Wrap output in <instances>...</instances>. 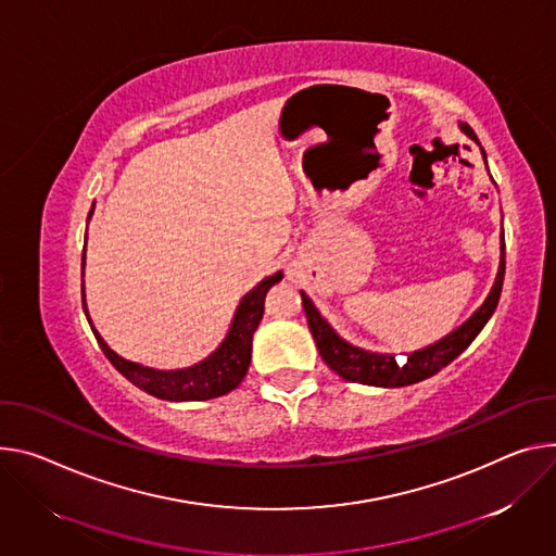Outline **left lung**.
<instances>
[{
	"label": "left lung",
	"mask_w": 556,
	"mask_h": 556,
	"mask_svg": "<svg viewBox=\"0 0 556 556\" xmlns=\"http://www.w3.org/2000/svg\"><path fill=\"white\" fill-rule=\"evenodd\" d=\"M459 128L472 141H477V146L481 148L475 130L466 122H459ZM481 155L485 160L483 148H481ZM485 166H488V162H485ZM498 241H501L498 270H496L494 283H492L488 296L483 299V304L459 328H454L443 339H439L426 348L408 352L406 359H396L394 355H386V352H370L359 345L348 343L321 317V313L313 304V299L304 290H301V304H304L308 328L315 337L321 359L328 364L330 370H334L345 381L377 386V388H401V386H410V383H417V381H424V379L437 375L450 362L457 359L462 352L477 339V334L483 330V326L490 321V317L496 311L501 288H503V275H506V239H503V230H501Z\"/></svg>",
	"instance_id": "left-lung-1"
}]
</instances>
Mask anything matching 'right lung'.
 <instances>
[{"label": "right lung", "mask_w": 556, "mask_h": 556, "mask_svg": "<svg viewBox=\"0 0 556 556\" xmlns=\"http://www.w3.org/2000/svg\"><path fill=\"white\" fill-rule=\"evenodd\" d=\"M94 204L88 213V219L92 217ZM86 266V248L81 255V268ZM283 279V273H275L266 279H262L250 292H245L239 301V306L235 311V317L230 321V328L224 337V341L211 352V355L188 368H177V370H157L150 366H141L135 362H128L119 357L115 350L104 341V337L97 332V328L90 321L88 306H86V290L81 286V304L86 319L92 328V334L99 343V348L104 350V355L109 362L139 390L153 394L157 399L166 401H206L215 399L222 394H228L235 390L250 366L252 357V334H255L262 317H264V299L270 286L279 283Z\"/></svg>", "instance_id": "1"}]
</instances>
